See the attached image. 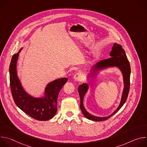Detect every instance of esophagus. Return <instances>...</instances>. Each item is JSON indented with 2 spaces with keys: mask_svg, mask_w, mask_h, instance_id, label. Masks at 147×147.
Returning a JSON list of instances; mask_svg holds the SVG:
<instances>
[{
  "mask_svg": "<svg viewBox=\"0 0 147 147\" xmlns=\"http://www.w3.org/2000/svg\"><path fill=\"white\" fill-rule=\"evenodd\" d=\"M73 79H74L75 81H81V80L82 79V76H81L80 74H79V73H77V74H76L74 76Z\"/></svg>",
  "mask_w": 147,
  "mask_h": 147,
  "instance_id": "1",
  "label": "esophagus"
}]
</instances>
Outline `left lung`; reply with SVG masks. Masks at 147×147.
<instances>
[{
    "instance_id": "obj_1",
    "label": "left lung",
    "mask_w": 147,
    "mask_h": 147,
    "mask_svg": "<svg viewBox=\"0 0 147 147\" xmlns=\"http://www.w3.org/2000/svg\"><path fill=\"white\" fill-rule=\"evenodd\" d=\"M109 55L111 57L96 63L91 68L87 74V80L88 78H95L98 74H100V73L109 68L116 67L121 71L123 78L124 88L120 103L116 109L112 113L105 117H99L91 115L86 111L83 103L84 98L89 89L88 84L86 82L82 83V84L80 85L78 88V91L80 97V108L83 115L87 119L95 121L106 120L117 113L126 101L129 92L131 69L129 61L127 59L126 55H125L124 50L120 45L115 43L113 45V47Z\"/></svg>"
}]
</instances>
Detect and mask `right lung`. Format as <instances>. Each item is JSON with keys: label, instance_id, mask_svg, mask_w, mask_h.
I'll return each mask as SVG.
<instances>
[{"label": "right lung", "instance_id": "obj_1", "mask_svg": "<svg viewBox=\"0 0 147 147\" xmlns=\"http://www.w3.org/2000/svg\"><path fill=\"white\" fill-rule=\"evenodd\" d=\"M23 47L14 54L9 67L11 94L16 105L30 117L40 121L52 119L57 112L59 93L68 79L63 77L51 81L46 86L43 96L35 97L29 94L22 86L17 71L19 53Z\"/></svg>", "mask_w": 147, "mask_h": 147}]
</instances>
